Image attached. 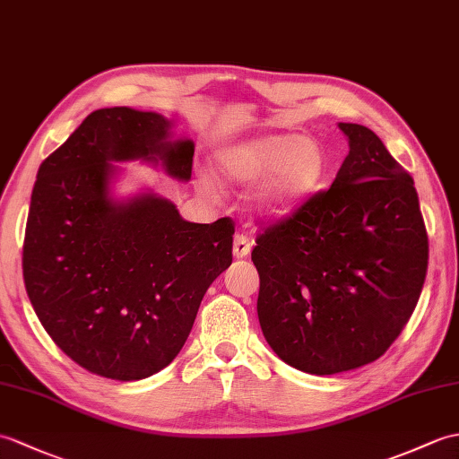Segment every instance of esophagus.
<instances>
[{"mask_svg": "<svg viewBox=\"0 0 459 459\" xmlns=\"http://www.w3.org/2000/svg\"><path fill=\"white\" fill-rule=\"evenodd\" d=\"M252 250V244L250 240L244 237V234H237L234 237V244H232V255L234 258H247Z\"/></svg>", "mask_w": 459, "mask_h": 459, "instance_id": "obj_1", "label": "esophagus"}]
</instances>
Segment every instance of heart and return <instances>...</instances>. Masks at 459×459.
I'll use <instances>...</instances> for the list:
<instances>
[{
	"instance_id": "b5f03b06",
	"label": "heart",
	"mask_w": 459,
	"mask_h": 459,
	"mask_svg": "<svg viewBox=\"0 0 459 459\" xmlns=\"http://www.w3.org/2000/svg\"><path fill=\"white\" fill-rule=\"evenodd\" d=\"M325 152L313 136L270 133L221 146L215 172L227 186H250L255 215L278 219L291 212L318 187L325 174ZM207 184L211 179L205 178Z\"/></svg>"
}]
</instances>
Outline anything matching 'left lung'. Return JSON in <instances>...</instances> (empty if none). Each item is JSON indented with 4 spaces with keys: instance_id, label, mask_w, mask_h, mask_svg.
<instances>
[{
    "instance_id": "obj_1",
    "label": "left lung",
    "mask_w": 459,
    "mask_h": 459,
    "mask_svg": "<svg viewBox=\"0 0 459 459\" xmlns=\"http://www.w3.org/2000/svg\"><path fill=\"white\" fill-rule=\"evenodd\" d=\"M326 191L255 238L258 318L285 364L333 376L376 361L419 303L429 237L414 181L364 125Z\"/></svg>"
}]
</instances>
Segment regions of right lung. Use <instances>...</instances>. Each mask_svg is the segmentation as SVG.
<instances>
[{
	"instance_id": "right-lung-1",
	"label": "right lung",
	"mask_w": 459,
	"mask_h": 459,
	"mask_svg": "<svg viewBox=\"0 0 459 459\" xmlns=\"http://www.w3.org/2000/svg\"><path fill=\"white\" fill-rule=\"evenodd\" d=\"M154 111H93L40 164L23 247L25 290L56 346L101 377L158 374L184 348L209 285L232 262L234 225L181 219L141 189L117 197L119 162L191 179L195 144Z\"/></svg>"
}]
</instances>
